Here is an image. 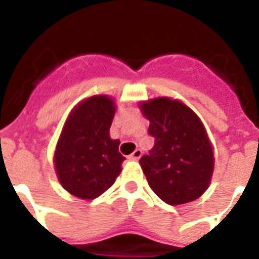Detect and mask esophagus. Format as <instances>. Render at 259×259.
I'll list each match as a JSON object with an SVG mask.
<instances>
[{"mask_svg":"<svg viewBox=\"0 0 259 259\" xmlns=\"http://www.w3.org/2000/svg\"><path fill=\"white\" fill-rule=\"evenodd\" d=\"M141 156H142V150L137 148L136 151L130 155V159H132V160H139V159H141Z\"/></svg>","mask_w":259,"mask_h":259,"instance_id":"obj_1","label":"esophagus"}]
</instances>
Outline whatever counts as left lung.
Returning <instances> with one entry per match:
<instances>
[{
	"mask_svg": "<svg viewBox=\"0 0 259 259\" xmlns=\"http://www.w3.org/2000/svg\"><path fill=\"white\" fill-rule=\"evenodd\" d=\"M139 108L155 138L154 148L139 160L152 192L170 206L198 199L213 172V147L201 118L167 96L142 102Z\"/></svg>",
	"mask_w": 259,
	"mask_h": 259,
	"instance_id": "obj_1",
	"label": "left lung"
}]
</instances>
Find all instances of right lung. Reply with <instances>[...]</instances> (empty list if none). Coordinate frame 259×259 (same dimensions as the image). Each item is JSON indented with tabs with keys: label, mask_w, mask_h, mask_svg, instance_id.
<instances>
[{
	"label": "right lung",
	"mask_w": 259,
	"mask_h": 259,
	"mask_svg": "<svg viewBox=\"0 0 259 259\" xmlns=\"http://www.w3.org/2000/svg\"><path fill=\"white\" fill-rule=\"evenodd\" d=\"M116 109L111 96L94 95L78 103L67 116L53 163L58 181L71 195L98 198L122 170L120 141L109 136Z\"/></svg>",
	"instance_id": "1"
}]
</instances>
